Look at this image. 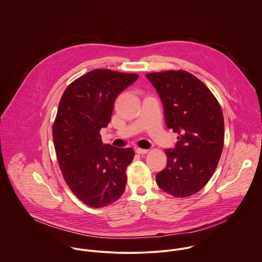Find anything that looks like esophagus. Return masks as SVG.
Instances as JSON below:
<instances>
[{
	"label": "esophagus",
	"mask_w": 262,
	"mask_h": 262,
	"mask_svg": "<svg viewBox=\"0 0 262 262\" xmlns=\"http://www.w3.org/2000/svg\"><path fill=\"white\" fill-rule=\"evenodd\" d=\"M135 151H136V154H138V155H145V154L148 152L147 149H143V148H139V147L136 148Z\"/></svg>",
	"instance_id": "esophagus-1"
}]
</instances>
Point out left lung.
I'll return each mask as SVG.
<instances>
[{
    "instance_id": "8db88e82",
    "label": "left lung",
    "mask_w": 262,
    "mask_h": 262,
    "mask_svg": "<svg viewBox=\"0 0 262 262\" xmlns=\"http://www.w3.org/2000/svg\"><path fill=\"white\" fill-rule=\"evenodd\" d=\"M146 77L162 99L167 127L179 134L174 148L166 149L167 167L157 174V184L174 197L193 195L210 180L223 151L222 107L206 85L186 71Z\"/></svg>"
}]
</instances>
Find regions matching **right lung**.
<instances>
[{"label": "right lung", "mask_w": 262, "mask_h": 262, "mask_svg": "<svg viewBox=\"0 0 262 262\" xmlns=\"http://www.w3.org/2000/svg\"><path fill=\"white\" fill-rule=\"evenodd\" d=\"M137 74L95 69L65 89L53 125V140L63 177L75 196L90 207H103L124 193L131 147L102 144L118 94Z\"/></svg>", "instance_id": "obj_1"}]
</instances>
